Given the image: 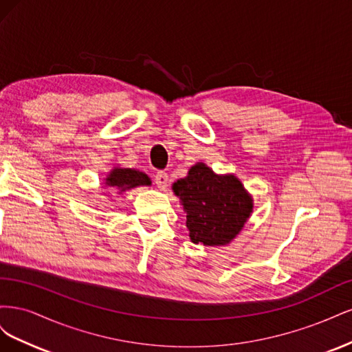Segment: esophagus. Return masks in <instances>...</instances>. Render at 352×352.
Instances as JSON below:
<instances>
[{
	"instance_id": "esophagus-1",
	"label": "esophagus",
	"mask_w": 352,
	"mask_h": 352,
	"mask_svg": "<svg viewBox=\"0 0 352 352\" xmlns=\"http://www.w3.org/2000/svg\"><path fill=\"white\" fill-rule=\"evenodd\" d=\"M155 180V185L160 188V189H164L168 184V175L166 172H158L154 177Z\"/></svg>"
}]
</instances>
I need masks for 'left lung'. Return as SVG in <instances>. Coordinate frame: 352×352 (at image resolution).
Returning a JSON list of instances; mask_svg holds the SVG:
<instances>
[{
    "label": "left lung",
    "instance_id": "1",
    "mask_svg": "<svg viewBox=\"0 0 352 352\" xmlns=\"http://www.w3.org/2000/svg\"><path fill=\"white\" fill-rule=\"evenodd\" d=\"M186 212L194 243L223 247L242 230L252 212V197L235 175H216L204 163L189 168L172 186Z\"/></svg>",
    "mask_w": 352,
    "mask_h": 352
}]
</instances>
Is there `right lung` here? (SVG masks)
I'll list each match as a JSON object with an SVG mask.
<instances>
[{
    "mask_svg": "<svg viewBox=\"0 0 352 352\" xmlns=\"http://www.w3.org/2000/svg\"><path fill=\"white\" fill-rule=\"evenodd\" d=\"M151 179L144 172L136 168H122L114 167L109 176L105 177V186H110L119 190V194L136 186H150Z\"/></svg>",
    "mask_w": 352,
    "mask_h": 352,
    "instance_id": "right-lung-1",
    "label": "right lung"
}]
</instances>
